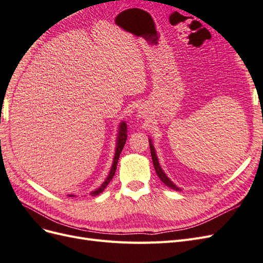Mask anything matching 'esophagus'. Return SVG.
Returning a JSON list of instances; mask_svg holds the SVG:
<instances>
[{
    "instance_id": "esophagus-1",
    "label": "esophagus",
    "mask_w": 263,
    "mask_h": 263,
    "mask_svg": "<svg viewBox=\"0 0 263 263\" xmlns=\"http://www.w3.org/2000/svg\"><path fill=\"white\" fill-rule=\"evenodd\" d=\"M147 116H148V110H147V108L144 107V106L139 107L138 112H137V117H139V118H146Z\"/></svg>"
}]
</instances>
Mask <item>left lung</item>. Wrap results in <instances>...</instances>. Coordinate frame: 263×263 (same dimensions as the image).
<instances>
[{
	"label": "left lung",
	"instance_id": "8db88e82",
	"mask_svg": "<svg viewBox=\"0 0 263 263\" xmlns=\"http://www.w3.org/2000/svg\"><path fill=\"white\" fill-rule=\"evenodd\" d=\"M149 142H150V154H151V158H153V162H154V166H155V170H156V172H157V176L159 177V179H160L164 184L166 185V186H169V187H171V189H173V190H176V191H181V189H179L176 184H174V183L165 176V173L163 172V170L161 169V166H160V164H159V161H158V158H157V155H156V150H155V147H154V145H153V142H151V139H149Z\"/></svg>",
	"mask_w": 263,
	"mask_h": 263
}]
</instances>
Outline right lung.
<instances>
[{
    "label": "right lung",
    "instance_id": "right-lung-1",
    "mask_svg": "<svg viewBox=\"0 0 263 263\" xmlns=\"http://www.w3.org/2000/svg\"><path fill=\"white\" fill-rule=\"evenodd\" d=\"M119 132L117 135V144H116V149H115V156H114V160H113V164H112V168H110V171L108 173V176L106 178V180L103 182V184L97 189L92 191L90 193V195L92 196H97L100 193H102L104 189L108 185V183L110 182V180L113 179L115 171H116V166H117V162H118V159H119V155H121L122 150L126 144V139H127V125L125 124V122H122L121 125H119ZM69 196H74V195H69Z\"/></svg>",
    "mask_w": 263,
    "mask_h": 263
}]
</instances>
